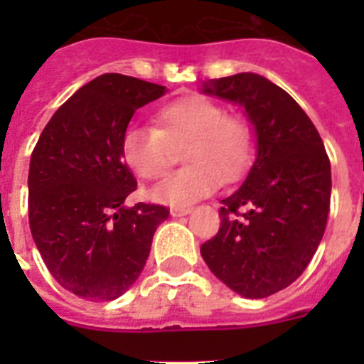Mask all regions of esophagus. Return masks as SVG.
<instances>
[{"label":"esophagus","instance_id":"1","mask_svg":"<svg viewBox=\"0 0 364 364\" xmlns=\"http://www.w3.org/2000/svg\"><path fill=\"white\" fill-rule=\"evenodd\" d=\"M171 217H184V215L191 213V208H171Z\"/></svg>","mask_w":364,"mask_h":364}]
</instances>
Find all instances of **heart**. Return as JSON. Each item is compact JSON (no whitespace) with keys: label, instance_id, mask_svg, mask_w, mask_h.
Wrapping results in <instances>:
<instances>
[{"label":"heart","instance_id":"heart-1","mask_svg":"<svg viewBox=\"0 0 364 364\" xmlns=\"http://www.w3.org/2000/svg\"><path fill=\"white\" fill-rule=\"evenodd\" d=\"M156 129L129 125L122 134V159L144 180L164 175L169 146L184 147L188 167L154 186L151 198L171 208H188L210 197L220 180L233 182L250 167L255 154V134L244 118L224 114V109L198 95L178 98L154 112Z\"/></svg>","mask_w":364,"mask_h":364}]
</instances>
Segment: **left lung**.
Masks as SVG:
<instances>
[{"label":"left lung","mask_w":364,"mask_h":364,"mask_svg":"<svg viewBox=\"0 0 364 364\" xmlns=\"http://www.w3.org/2000/svg\"><path fill=\"white\" fill-rule=\"evenodd\" d=\"M200 91L240 105L255 134V160L220 200V230L200 246L202 259L235 294L264 299L297 281L319 247L330 160L306 112L264 76L239 73L204 82Z\"/></svg>","instance_id":"8db88e82"}]
</instances>
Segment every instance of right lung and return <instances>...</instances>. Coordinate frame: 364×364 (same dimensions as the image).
I'll return each instance as SVG.
<instances>
[{
	"label": "right lung",
	"mask_w": 364,
	"mask_h": 364,
	"mask_svg": "<svg viewBox=\"0 0 364 364\" xmlns=\"http://www.w3.org/2000/svg\"><path fill=\"white\" fill-rule=\"evenodd\" d=\"M164 85L102 74L45 125L28 167V224L50 275L87 301H114L140 277L164 205H125L136 189L122 134Z\"/></svg>",
	"instance_id": "add662e5"
}]
</instances>
